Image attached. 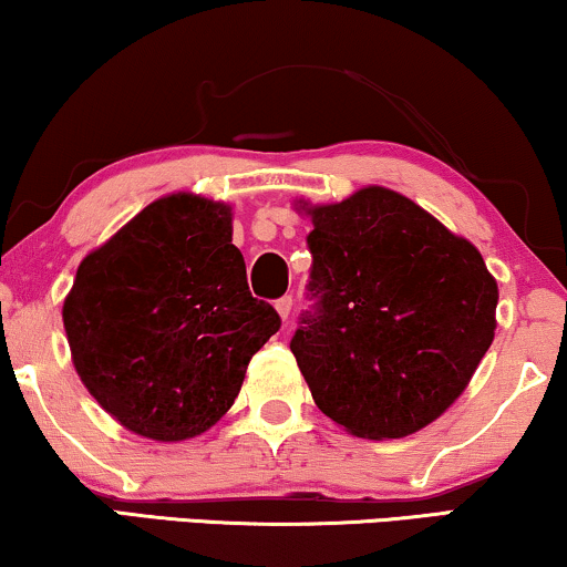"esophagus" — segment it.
Instances as JSON below:
<instances>
[{
    "label": "esophagus",
    "instance_id": "34e87169",
    "mask_svg": "<svg viewBox=\"0 0 567 567\" xmlns=\"http://www.w3.org/2000/svg\"><path fill=\"white\" fill-rule=\"evenodd\" d=\"M275 308H277L279 317H282L285 321H288L290 311H292V296H282V298H277V300H275Z\"/></svg>",
    "mask_w": 567,
    "mask_h": 567
}]
</instances>
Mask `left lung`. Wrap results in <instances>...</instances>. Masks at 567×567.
Instances as JSON below:
<instances>
[{"label":"left lung","instance_id":"obj_1","mask_svg":"<svg viewBox=\"0 0 567 567\" xmlns=\"http://www.w3.org/2000/svg\"><path fill=\"white\" fill-rule=\"evenodd\" d=\"M308 214L313 303L290 350L313 403L367 440L419 432L489 350L497 282L468 240L395 190L371 185Z\"/></svg>","mask_w":567,"mask_h":567}]
</instances>
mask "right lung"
Here are the masks:
<instances>
[{"instance_id": "add662e5", "label": "right lung", "mask_w": 567, "mask_h": 567, "mask_svg": "<svg viewBox=\"0 0 567 567\" xmlns=\"http://www.w3.org/2000/svg\"><path fill=\"white\" fill-rule=\"evenodd\" d=\"M62 319L96 403L156 442L217 424L282 324L250 296L230 206L193 193L154 200L85 256Z\"/></svg>"}]
</instances>
